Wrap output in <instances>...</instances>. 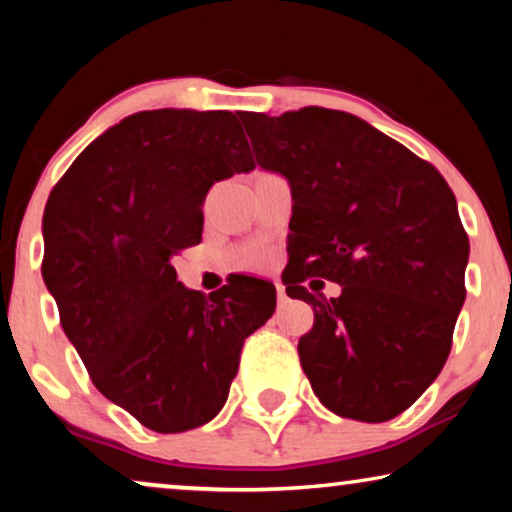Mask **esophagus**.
Segmentation results:
<instances>
[{
	"label": "esophagus",
	"instance_id": "1",
	"mask_svg": "<svg viewBox=\"0 0 512 512\" xmlns=\"http://www.w3.org/2000/svg\"><path fill=\"white\" fill-rule=\"evenodd\" d=\"M277 286V300H279V305L282 303H286V289H284V284H275Z\"/></svg>",
	"mask_w": 512,
	"mask_h": 512
}]
</instances>
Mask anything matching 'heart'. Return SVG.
Here are the masks:
<instances>
[{"mask_svg": "<svg viewBox=\"0 0 512 512\" xmlns=\"http://www.w3.org/2000/svg\"><path fill=\"white\" fill-rule=\"evenodd\" d=\"M249 263H258V258H251V261Z\"/></svg>", "mask_w": 512, "mask_h": 512, "instance_id": "heart-1", "label": "heart"}]
</instances>
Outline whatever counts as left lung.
Instances as JSON below:
<instances>
[{"label": "left lung", "mask_w": 512, "mask_h": 512, "mask_svg": "<svg viewBox=\"0 0 512 512\" xmlns=\"http://www.w3.org/2000/svg\"><path fill=\"white\" fill-rule=\"evenodd\" d=\"M256 163L289 181L286 293L312 305L298 356L328 410L387 422L443 370L466 300L468 237L436 167L347 111H240ZM343 286L312 297L305 278Z\"/></svg>", "instance_id": "left-lung-1"}]
</instances>
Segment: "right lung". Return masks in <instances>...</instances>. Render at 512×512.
I'll return each mask as SVG.
<instances>
[{"label":"right lung","instance_id":"1","mask_svg":"<svg viewBox=\"0 0 512 512\" xmlns=\"http://www.w3.org/2000/svg\"><path fill=\"white\" fill-rule=\"evenodd\" d=\"M254 167L230 111H139L88 144L46 202L41 275L62 331L102 396L146 429L219 415L244 338L275 312L265 279L205 296L172 265L200 242L214 181Z\"/></svg>","mask_w":512,"mask_h":512}]
</instances>
